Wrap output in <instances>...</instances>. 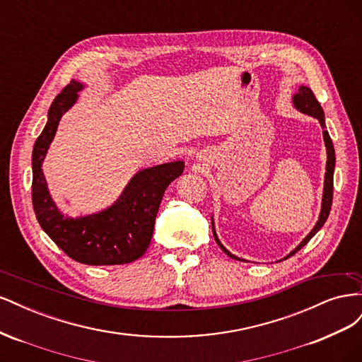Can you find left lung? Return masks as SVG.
I'll use <instances>...</instances> for the list:
<instances>
[{
  "label": "left lung",
  "instance_id": "left-lung-1",
  "mask_svg": "<svg viewBox=\"0 0 362 362\" xmlns=\"http://www.w3.org/2000/svg\"><path fill=\"white\" fill-rule=\"evenodd\" d=\"M293 103H294V107L298 108V110H300L302 113L311 115V116L319 119V122H320V125H322V128H323V139H325L326 152H327V161H326V173H325V189H323L322 211H320V216H319V221H317V223H315L313 231L305 237L303 242H302L298 247H296L288 257L294 255L296 252L300 250L306 243H308L310 240H311L317 233H319V229L325 225L327 216H329L331 206H332V196H334V168H335V151H334V145H332V140H331V137H329V133H327V131L325 129V128H326V124H325L323 108H322L320 103L315 100V96H314L313 90L310 89V87L300 86V87H299V92L293 96ZM211 223H213V221H211ZM213 235H214V240L217 242V245L221 246V249L225 252V254H226L228 257H231V258L238 259V261H243V259L237 258L235 255H233L231 252H228V250L222 246V243L218 242V238H217L216 231H214V225H213ZM288 257H286V258H288Z\"/></svg>",
  "mask_w": 362,
  "mask_h": 362
}]
</instances>
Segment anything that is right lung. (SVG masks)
<instances>
[{
  "instance_id": "right-lung-1",
  "label": "right lung",
  "mask_w": 362,
  "mask_h": 362,
  "mask_svg": "<svg viewBox=\"0 0 362 362\" xmlns=\"http://www.w3.org/2000/svg\"><path fill=\"white\" fill-rule=\"evenodd\" d=\"M83 84L71 81L56 96L48 122L33 148L31 199L37 222L49 238L72 259L89 266H116L133 262L145 254L168 185L184 170L182 161L160 164L139 172L119 201L105 211L80 218L64 217L48 193L42 161L60 122L78 98Z\"/></svg>"
}]
</instances>
